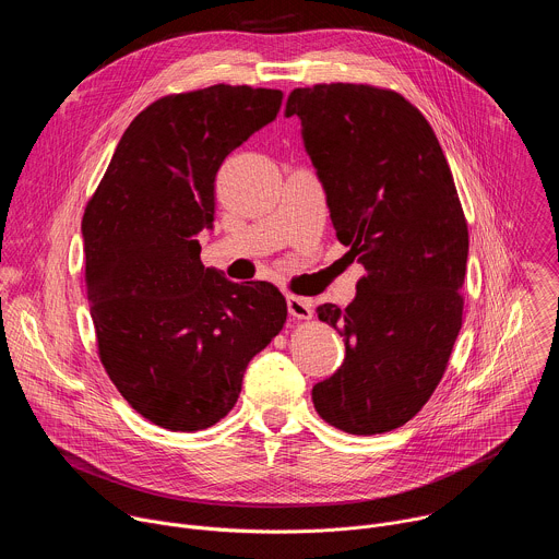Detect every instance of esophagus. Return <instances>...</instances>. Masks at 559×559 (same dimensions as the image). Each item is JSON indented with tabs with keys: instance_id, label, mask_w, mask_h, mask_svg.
I'll list each match as a JSON object with an SVG mask.
<instances>
[{
	"instance_id": "obj_1",
	"label": "esophagus",
	"mask_w": 559,
	"mask_h": 559,
	"mask_svg": "<svg viewBox=\"0 0 559 559\" xmlns=\"http://www.w3.org/2000/svg\"><path fill=\"white\" fill-rule=\"evenodd\" d=\"M287 311L296 321H309L313 316V305L309 298H300V296H287Z\"/></svg>"
}]
</instances>
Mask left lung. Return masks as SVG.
Wrapping results in <instances>:
<instances>
[{
	"instance_id": "1",
	"label": "left lung",
	"mask_w": 559,
	"mask_h": 559,
	"mask_svg": "<svg viewBox=\"0 0 559 559\" xmlns=\"http://www.w3.org/2000/svg\"><path fill=\"white\" fill-rule=\"evenodd\" d=\"M347 254L365 265L356 300L318 318L347 343L341 369L311 389L332 427L386 433L442 380L462 328L468 227L433 128L401 93L316 84L287 97Z\"/></svg>"
}]
</instances>
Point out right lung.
<instances>
[{"instance_id": "add662e5", "label": "right lung", "mask_w": 559, "mask_h": 559, "mask_svg": "<svg viewBox=\"0 0 559 559\" xmlns=\"http://www.w3.org/2000/svg\"><path fill=\"white\" fill-rule=\"evenodd\" d=\"M283 93L216 84L166 95L123 132L82 231L97 354L152 425L201 431L236 405L248 362L287 321L265 281L203 267L225 156L276 119Z\"/></svg>"}]
</instances>
